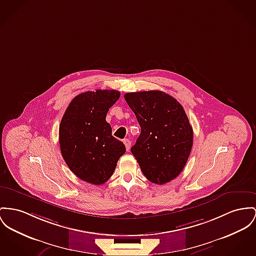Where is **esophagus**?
I'll use <instances>...</instances> for the list:
<instances>
[{
    "label": "esophagus",
    "instance_id": "1",
    "mask_svg": "<svg viewBox=\"0 0 256 256\" xmlns=\"http://www.w3.org/2000/svg\"><path fill=\"white\" fill-rule=\"evenodd\" d=\"M123 142H124V144H125V146H126V150L129 152V150H130V146H131V142H130V140L125 138V140H123Z\"/></svg>",
    "mask_w": 256,
    "mask_h": 256
}]
</instances>
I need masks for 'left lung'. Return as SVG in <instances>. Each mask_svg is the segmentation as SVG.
I'll use <instances>...</instances> for the list:
<instances>
[{"mask_svg": "<svg viewBox=\"0 0 256 256\" xmlns=\"http://www.w3.org/2000/svg\"><path fill=\"white\" fill-rule=\"evenodd\" d=\"M140 134L131 152L144 176L156 184L176 178L184 170L193 144V130L182 106L158 91L126 93Z\"/></svg>", "mask_w": 256, "mask_h": 256, "instance_id": "1", "label": "left lung"}]
</instances>
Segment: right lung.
Returning a JSON list of instances; mask_svg holds the SVG:
<instances>
[{"instance_id":"obj_1","label":"right lung","mask_w":256,"mask_h":256,"mask_svg":"<svg viewBox=\"0 0 256 256\" xmlns=\"http://www.w3.org/2000/svg\"><path fill=\"white\" fill-rule=\"evenodd\" d=\"M120 91H87L74 97L59 127L61 154L70 170L86 182L100 186L114 174L125 154L122 142L112 135L106 114Z\"/></svg>"}]
</instances>
